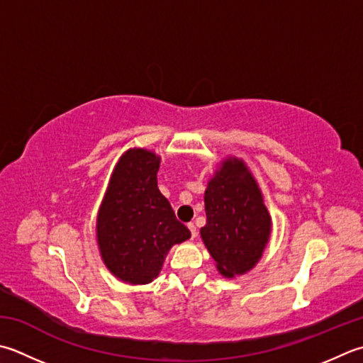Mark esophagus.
<instances>
[{
  "mask_svg": "<svg viewBox=\"0 0 363 363\" xmlns=\"http://www.w3.org/2000/svg\"><path fill=\"white\" fill-rule=\"evenodd\" d=\"M187 226H189V230L191 233V239H195L196 238V226H195V223H189Z\"/></svg>",
  "mask_w": 363,
  "mask_h": 363,
  "instance_id": "1",
  "label": "esophagus"
}]
</instances>
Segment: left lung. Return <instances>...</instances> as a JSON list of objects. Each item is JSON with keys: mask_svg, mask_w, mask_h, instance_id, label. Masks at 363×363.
I'll return each instance as SVG.
<instances>
[{"mask_svg": "<svg viewBox=\"0 0 363 363\" xmlns=\"http://www.w3.org/2000/svg\"><path fill=\"white\" fill-rule=\"evenodd\" d=\"M201 239L225 279L250 272L271 239L272 218L247 163L226 157L204 191Z\"/></svg>", "mask_w": 363, "mask_h": 363, "instance_id": "8db88e82", "label": "left lung"}]
</instances>
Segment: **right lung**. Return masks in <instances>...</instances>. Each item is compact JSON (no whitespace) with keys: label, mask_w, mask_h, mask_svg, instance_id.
Returning a JSON list of instances; mask_svg holds the SVG:
<instances>
[{"label":"right lung","mask_w":363,"mask_h":363,"mask_svg":"<svg viewBox=\"0 0 363 363\" xmlns=\"http://www.w3.org/2000/svg\"><path fill=\"white\" fill-rule=\"evenodd\" d=\"M160 155L130 147L113 168L99 206L96 238L106 269L129 285L157 279L169 248L190 238L157 187Z\"/></svg>","instance_id":"right-lung-1"}]
</instances>
